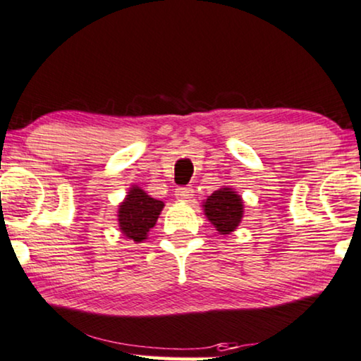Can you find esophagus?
Returning a JSON list of instances; mask_svg holds the SVG:
<instances>
[{
  "label": "esophagus",
  "instance_id": "esophagus-1",
  "mask_svg": "<svg viewBox=\"0 0 361 361\" xmlns=\"http://www.w3.org/2000/svg\"><path fill=\"white\" fill-rule=\"evenodd\" d=\"M192 195H194V189H192L190 185H187V187H177V189H176V197L180 199V200L192 199Z\"/></svg>",
  "mask_w": 361,
  "mask_h": 361
}]
</instances>
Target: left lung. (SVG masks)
<instances>
[{
    "instance_id": "1",
    "label": "left lung",
    "mask_w": 361,
    "mask_h": 361,
    "mask_svg": "<svg viewBox=\"0 0 361 361\" xmlns=\"http://www.w3.org/2000/svg\"><path fill=\"white\" fill-rule=\"evenodd\" d=\"M204 212L221 235L235 231L243 217L242 197L231 187H221L204 202Z\"/></svg>"
}]
</instances>
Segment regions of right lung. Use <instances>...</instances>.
Listing matches in <instances>:
<instances>
[{"label": "right lung", "instance_id": "add662e5", "mask_svg": "<svg viewBox=\"0 0 361 361\" xmlns=\"http://www.w3.org/2000/svg\"><path fill=\"white\" fill-rule=\"evenodd\" d=\"M162 209V200L152 199L137 185L130 187L118 210L121 232L135 243L146 240L147 232L156 226Z\"/></svg>", "mask_w": 361, "mask_h": 361}]
</instances>
